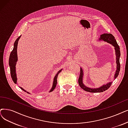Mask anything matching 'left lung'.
Masks as SVG:
<instances>
[{
  "label": "left lung",
  "mask_w": 128,
  "mask_h": 128,
  "mask_svg": "<svg viewBox=\"0 0 128 128\" xmlns=\"http://www.w3.org/2000/svg\"><path fill=\"white\" fill-rule=\"evenodd\" d=\"M99 40H104L110 44H111L114 47L116 50V70L114 78H116L119 75V71L120 70V47L119 45L118 44L116 40L113 35L111 34H104L101 35V37ZM82 77H83V71L82 69L80 68V73L78 79V83L80 87L83 89L84 90L90 92H102L107 89H108L112 84V82L108 83L104 85L101 86L100 88H96V89H91L88 87H86L82 83Z\"/></svg>",
  "instance_id": "8db88e82"
}]
</instances>
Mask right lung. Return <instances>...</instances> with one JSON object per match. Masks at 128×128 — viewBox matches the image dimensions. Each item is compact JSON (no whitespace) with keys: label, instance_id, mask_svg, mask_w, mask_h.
<instances>
[{"label":"right lung","instance_id":"1","mask_svg":"<svg viewBox=\"0 0 128 128\" xmlns=\"http://www.w3.org/2000/svg\"><path fill=\"white\" fill-rule=\"evenodd\" d=\"M21 37V36H20L16 39V40L15 41V42L14 43V46L12 50V52L10 53V54L9 56V67L10 69V74H11V76L14 82V84L17 83V77H16V62L17 61V45H18V42L19 38ZM61 70H59L57 74H56L55 76L54 80V82H53V86L52 89L50 90V92L52 91L55 87L56 86V85H57V78H58V76L59 74L61 72ZM21 89H22L21 88ZM24 91L23 89H22Z\"/></svg>","mask_w":128,"mask_h":128}]
</instances>
